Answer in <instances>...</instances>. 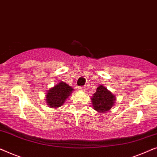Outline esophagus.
Listing matches in <instances>:
<instances>
[{
  "mask_svg": "<svg viewBox=\"0 0 157 157\" xmlns=\"http://www.w3.org/2000/svg\"><path fill=\"white\" fill-rule=\"evenodd\" d=\"M78 89H79V91H82V92H84V91H85L86 88H85V87H78Z\"/></svg>",
  "mask_w": 157,
  "mask_h": 157,
  "instance_id": "esophagus-1",
  "label": "esophagus"
}]
</instances>
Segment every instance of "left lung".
Segmentation results:
<instances>
[{
  "mask_svg": "<svg viewBox=\"0 0 157 157\" xmlns=\"http://www.w3.org/2000/svg\"><path fill=\"white\" fill-rule=\"evenodd\" d=\"M91 99L93 109L101 113H105L111 109L116 100L115 96L103 85H100L97 88Z\"/></svg>",
  "mask_w": 157,
  "mask_h": 157,
  "instance_id": "1",
  "label": "left lung"
}]
</instances>
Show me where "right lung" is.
<instances>
[{"mask_svg":"<svg viewBox=\"0 0 157 157\" xmlns=\"http://www.w3.org/2000/svg\"><path fill=\"white\" fill-rule=\"evenodd\" d=\"M70 87L64 82L61 81L55 87L48 90L46 94V103L51 108H57L65 103L73 91Z\"/></svg>","mask_w":157,"mask_h":157,"instance_id":"obj_1","label":"right lung"}]
</instances>
